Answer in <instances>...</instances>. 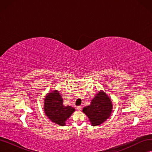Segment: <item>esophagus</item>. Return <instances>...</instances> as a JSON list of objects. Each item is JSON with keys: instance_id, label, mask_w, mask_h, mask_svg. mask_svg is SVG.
I'll list each match as a JSON object with an SVG mask.
<instances>
[{"instance_id": "34e87169", "label": "esophagus", "mask_w": 152, "mask_h": 152, "mask_svg": "<svg viewBox=\"0 0 152 152\" xmlns=\"http://www.w3.org/2000/svg\"><path fill=\"white\" fill-rule=\"evenodd\" d=\"M76 108H77V110H79V111H80V110H82V107L81 106H78V107H76Z\"/></svg>"}]
</instances>
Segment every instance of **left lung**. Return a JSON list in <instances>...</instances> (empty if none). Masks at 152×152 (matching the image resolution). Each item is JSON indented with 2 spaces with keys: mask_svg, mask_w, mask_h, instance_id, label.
Listing matches in <instances>:
<instances>
[{
  "mask_svg": "<svg viewBox=\"0 0 152 152\" xmlns=\"http://www.w3.org/2000/svg\"><path fill=\"white\" fill-rule=\"evenodd\" d=\"M112 103L108 96L100 91L91 100V104L82 110L93 126H99L108 119L112 112Z\"/></svg>",
  "mask_w": 152,
  "mask_h": 152,
  "instance_id": "left-lung-1",
  "label": "left lung"
}]
</instances>
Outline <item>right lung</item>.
Segmentation results:
<instances>
[{"instance_id":"obj_1","label":"right lung","mask_w":152,"mask_h":152,"mask_svg":"<svg viewBox=\"0 0 152 152\" xmlns=\"http://www.w3.org/2000/svg\"><path fill=\"white\" fill-rule=\"evenodd\" d=\"M44 110L50 121L61 126L65 125L67 119L75 112V109L70 106L63 105V99L57 90L48 93L45 96Z\"/></svg>"}]
</instances>
